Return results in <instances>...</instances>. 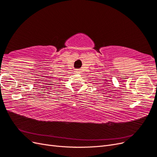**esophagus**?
Wrapping results in <instances>:
<instances>
[{"instance_id":"obj_1","label":"esophagus","mask_w":157,"mask_h":157,"mask_svg":"<svg viewBox=\"0 0 157 157\" xmlns=\"http://www.w3.org/2000/svg\"><path fill=\"white\" fill-rule=\"evenodd\" d=\"M80 73V71L79 69H76L75 73Z\"/></svg>"}]
</instances>
